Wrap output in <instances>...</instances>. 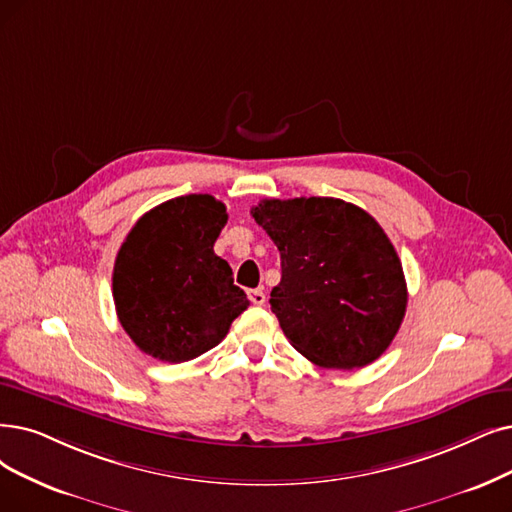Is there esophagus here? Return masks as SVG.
<instances>
[{
    "mask_svg": "<svg viewBox=\"0 0 512 512\" xmlns=\"http://www.w3.org/2000/svg\"><path fill=\"white\" fill-rule=\"evenodd\" d=\"M248 296H250L252 304H256V306H262V304H264V300H267V296H264V292H262V290H250V292H248Z\"/></svg>",
    "mask_w": 512,
    "mask_h": 512,
    "instance_id": "1",
    "label": "esophagus"
}]
</instances>
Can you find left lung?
Here are the masks:
<instances>
[{
    "mask_svg": "<svg viewBox=\"0 0 512 512\" xmlns=\"http://www.w3.org/2000/svg\"><path fill=\"white\" fill-rule=\"evenodd\" d=\"M252 216L281 254L269 302L294 349L334 370L376 361L407 306L401 260L380 224L334 197L262 199Z\"/></svg>",
    "mask_w": 512,
    "mask_h": 512,
    "instance_id": "8db88e82",
    "label": "left lung"
}]
</instances>
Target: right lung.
Returning a JSON list of instances; mask_svg holds the SVG:
<instances>
[{"label": "right lung", "instance_id": "obj_1", "mask_svg": "<svg viewBox=\"0 0 512 512\" xmlns=\"http://www.w3.org/2000/svg\"><path fill=\"white\" fill-rule=\"evenodd\" d=\"M227 208L212 195L170 199L140 216L115 258L113 300L142 353L182 363L227 336L250 306L214 243Z\"/></svg>", "mask_w": 512, "mask_h": 512}]
</instances>
